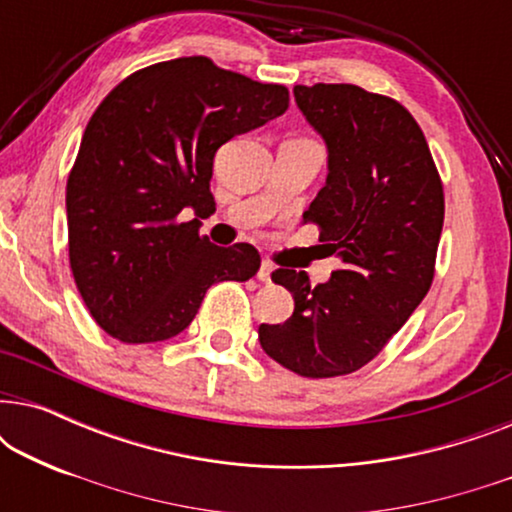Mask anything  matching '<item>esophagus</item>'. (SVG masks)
Here are the masks:
<instances>
[{
  "mask_svg": "<svg viewBox=\"0 0 512 512\" xmlns=\"http://www.w3.org/2000/svg\"><path fill=\"white\" fill-rule=\"evenodd\" d=\"M272 270H275V268H272V263L263 261L261 268H258V279H261V282H265V284L272 282Z\"/></svg>",
  "mask_w": 512,
  "mask_h": 512,
  "instance_id": "esophagus-1",
  "label": "esophagus"
}]
</instances>
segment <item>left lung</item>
Masks as SVG:
<instances>
[{"instance_id":"left-lung-1","label":"left lung","mask_w":512,"mask_h":512,"mask_svg":"<svg viewBox=\"0 0 512 512\" xmlns=\"http://www.w3.org/2000/svg\"><path fill=\"white\" fill-rule=\"evenodd\" d=\"M300 114L324 139L326 184L303 214L326 256L324 284L279 268L293 296L284 324H261L263 352L303 377L349 375L375 359L422 303L443 230V184L410 111L352 83L296 86Z\"/></svg>"}]
</instances>
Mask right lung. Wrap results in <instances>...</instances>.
Segmentation results:
<instances>
[{
	"label": "right lung",
	"mask_w": 512,
	"mask_h": 512,
	"mask_svg": "<svg viewBox=\"0 0 512 512\" xmlns=\"http://www.w3.org/2000/svg\"><path fill=\"white\" fill-rule=\"evenodd\" d=\"M289 109V90L193 55L139 69L104 97L67 179L69 263L83 303L111 338L144 345L188 328L207 289L247 282V242L200 237L214 209V156ZM191 208L196 219L181 222Z\"/></svg>",
	"instance_id": "obj_1"
}]
</instances>
